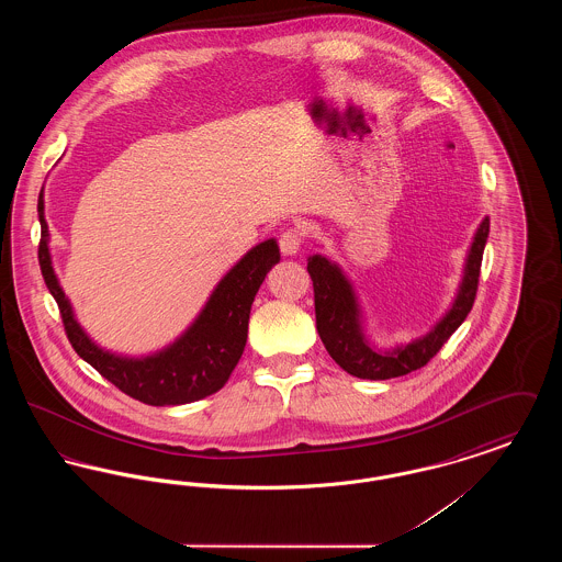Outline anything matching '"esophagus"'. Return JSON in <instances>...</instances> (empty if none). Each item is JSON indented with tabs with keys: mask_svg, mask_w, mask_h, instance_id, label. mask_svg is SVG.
Instances as JSON below:
<instances>
[{
	"mask_svg": "<svg viewBox=\"0 0 562 562\" xmlns=\"http://www.w3.org/2000/svg\"><path fill=\"white\" fill-rule=\"evenodd\" d=\"M301 244H303V234L299 229H286L280 236V250L284 257L296 255L301 250Z\"/></svg>",
	"mask_w": 562,
	"mask_h": 562,
	"instance_id": "34e87169",
	"label": "esophagus"
}]
</instances>
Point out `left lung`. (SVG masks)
I'll return each mask as SVG.
<instances>
[{"label": "left lung", "instance_id": "8db88e82", "mask_svg": "<svg viewBox=\"0 0 562 562\" xmlns=\"http://www.w3.org/2000/svg\"><path fill=\"white\" fill-rule=\"evenodd\" d=\"M486 238L488 216L482 218L470 241L451 305L426 335L394 348H379L371 341L362 301L344 268L324 255H312L307 259V271L314 282L316 328L330 358L346 373L371 381L394 379L426 367L474 305Z\"/></svg>", "mask_w": 562, "mask_h": 562}]
</instances>
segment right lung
Returning a JSON list of instances; mask_svg holds the SVG:
<instances>
[{"label":"right lung","mask_w":562,"mask_h":562,"mask_svg":"<svg viewBox=\"0 0 562 562\" xmlns=\"http://www.w3.org/2000/svg\"><path fill=\"white\" fill-rule=\"evenodd\" d=\"M37 213L42 225V276L58 303L67 337L80 358L124 394L151 406L202 401L225 385L246 346L255 294L259 293L269 269L280 261L276 238L252 246L216 282L200 314L175 341L143 356H128L99 346L76 318V310L54 271L44 191L40 193Z\"/></svg>","instance_id":"right-lung-1"}]
</instances>
